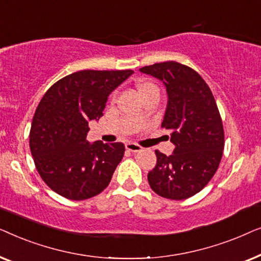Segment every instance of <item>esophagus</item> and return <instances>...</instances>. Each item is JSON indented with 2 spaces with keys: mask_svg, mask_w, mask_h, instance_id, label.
Masks as SVG:
<instances>
[{
  "mask_svg": "<svg viewBox=\"0 0 261 261\" xmlns=\"http://www.w3.org/2000/svg\"><path fill=\"white\" fill-rule=\"evenodd\" d=\"M126 149L127 151L129 152H140L142 147L140 145H137V144H133V142H128V144H126Z\"/></svg>",
  "mask_w": 261,
  "mask_h": 261,
  "instance_id": "esophagus-1",
  "label": "esophagus"
}]
</instances>
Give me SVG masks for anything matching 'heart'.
<instances>
[{
    "instance_id": "b5f03b06",
    "label": "heart",
    "mask_w": 261,
    "mask_h": 261,
    "mask_svg": "<svg viewBox=\"0 0 261 261\" xmlns=\"http://www.w3.org/2000/svg\"><path fill=\"white\" fill-rule=\"evenodd\" d=\"M138 92L139 95L141 96L142 99H144L146 96L151 94V92H154V91H159L158 87L154 83H151V82H142V83L138 84ZM139 119H141L140 115H138Z\"/></svg>"
}]
</instances>
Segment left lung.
Segmentation results:
<instances>
[{"label":"left lung","mask_w":261,"mask_h":261,"mask_svg":"<svg viewBox=\"0 0 261 261\" xmlns=\"http://www.w3.org/2000/svg\"><path fill=\"white\" fill-rule=\"evenodd\" d=\"M164 83L167 107L162 127L171 132L173 153L155 151L156 165L147 174L155 194L169 199H187L202 190L215 174L224 148L219 108L204 80L191 67L177 62L141 67Z\"/></svg>","instance_id":"obj_1"}]
</instances>
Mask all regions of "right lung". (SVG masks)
<instances>
[{"label": "right lung", "instance_id": "obj_1", "mask_svg": "<svg viewBox=\"0 0 261 261\" xmlns=\"http://www.w3.org/2000/svg\"><path fill=\"white\" fill-rule=\"evenodd\" d=\"M134 71L83 70L56 82L32 121L30 148L42 180L63 197L101 194L122 160V142L87 140L89 121L99 120L112 91Z\"/></svg>", "mask_w": 261, "mask_h": 261}]
</instances>
